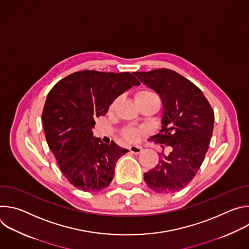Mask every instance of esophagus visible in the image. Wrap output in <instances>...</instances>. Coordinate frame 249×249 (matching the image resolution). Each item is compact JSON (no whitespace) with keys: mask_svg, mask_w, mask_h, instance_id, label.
Masks as SVG:
<instances>
[{"mask_svg":"<svg viewBox=\"0 0 249 249\" xmlns=\"http://www.w3.org/2000/svg\"><path fill=\"white\" fill-rule=\"evenodd\" d=\"M129 150L132 154H135V155H139L140 153H142V151H143L142 147H139V146H132V147H130Z\"/></svg>","mask_w":249,"mask_h":249,"instance_id":"1","label":"esophagus"}]
</instances>
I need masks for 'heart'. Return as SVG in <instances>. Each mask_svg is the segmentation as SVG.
I'll return each mask as SVG.
<instances>
[{
  "instance_id": "b5f03b06",
  "label": "heart",
  "mask_w": 249,
  "mask_h": 249,
  "mask_svg": "<svg viewBox=\"0 0 249 249\" xmlns=\"http://www.w3.org/2000/svg\"><path fill=\"white\" fill-rule=\"evenodd\" d=\"M135 99H136V102L139 103V102H143V101H147V100H151V99H159V97L154 91L144 89V90L138 91L135 94ZM118 101H119L118 98L113 101V103L110 106L111 109L115 108V106L117 105ZM123 136L128 141H136V140H138V138L140 136V131L137 128H127L124 130Z\"/></svg>"
}]
</instances>
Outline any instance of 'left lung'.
I'll list each match as a JSON object with an SVG mask.
<instances>
[{"mask_svg": "<svg viewBox=\"0 0 249 249\" xmlns=\"http://www.w3.org/2000/svg\"><path fill=\"white\" fill-rule=\"evenodd\" d=\"M133 74L162 101V126L151 139L172 149L167 156L159 154V163L144 174V179L158 193L179 191L191 182L205 159L214 110L199 88L172 70Z\"/></svg>", "mask_w": 249, "mask_h": 249, "instance_id": "obj_1", "label": "left lung"}]
</instances>
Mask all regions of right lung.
Segmentation results:
<instances>
[{"instance_id": "1", "label": "right lung", "mask_w": 249, "mask_h": 249, "mask_svg": "<svg viewBox=\"0 0 249 249\" xmlns=\"http://www.w3.org/2000/svg\"><path fill=\"white\" fill-rule=\"evenodd\" d=\"M140 82L130 73L82 71L59 81L49 91L42 112L47 144L68 181L95 192L107 187L116 161L128 150L93 137L95 117Z\"/></svg>"}]
</instances>
